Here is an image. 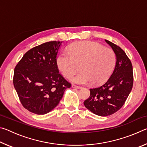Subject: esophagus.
I'll return each instance as SVG.
<instances>
[{"mask_svg": "<svg viewBox=\"0 0 147 147\" xmlns=\"http://www.w3.org/2000/svg\"><path fill=\"white\" fill-rule=\"evenodd\" d=\"M72 87H73V88H76V89H80V88H82V87L78 86H76V85H74V84H73V85H72Z\"/></svg>", "mask_w": 147, "mask_h": 147, "instance_id": "1", "label": "esophagus"}]
</instances>
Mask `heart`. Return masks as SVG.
Segmentation results:
<instances>
[{
	"label": "heart",
	"mask_w": 147,
	"mask_h": 147,
	"mask_svg": "<svg viewBox=\"0 0 147 147\" xmlns=\"http://www.w3.org/2000/svg\"><path fill=\"white\" fill-rule=\"evenodd\" d=\"M116 62L113 50L95 42L82 41L72 45L62 51L57 58L59 70L66 77H70L78 70L82 72L71 76L73 83L98 85L108 79Z\"/></svg>",
	"instance_id": "obj_1"
}]
</instances>
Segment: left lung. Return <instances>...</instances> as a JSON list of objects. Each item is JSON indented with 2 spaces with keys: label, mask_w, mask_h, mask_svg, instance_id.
<instances>
[{
  "label": "left lung",
  "mask_w": 147,
  "mask_h": 147,
  "mask_svg": "<svg viewBox=\"0 0 147 147\" xmlns=\"http://www.w3.org/2000/svg\"><path fill=\"white\" fill-rule=\"evenodd\" d=\"M117 58L115 69L105 83L90 89V96L84 102L92 113L106 117L119 110L130 94L134 82L133 68L130 59L121 47L106 39Z\"/></svg>",
  "instance_id": "1"
}]
</instances>
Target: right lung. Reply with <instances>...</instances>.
<instances>
[{
  "mask_svg": "<svg viewBox=\"0 0 147 147\" xmlns=\"http://www.w3.org/2000/svg\"><path fill=\"white\" fill-rule=\"evenodd\" d=\"M62 41H49L24 54L14 69L13 82L24 108L44 115L56 107L65 90L71 84L57 65L56 56Z\"/></svg>",
  "mask_w": 147,
  "mask_h": 147,
  "instance_id": "obj_1",
  "label": "right lung"
}]
</instances>
